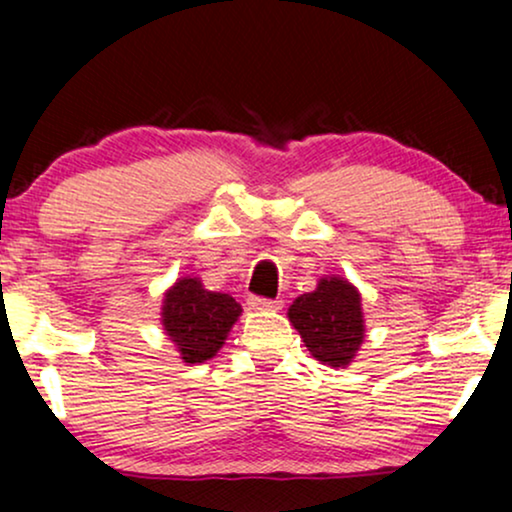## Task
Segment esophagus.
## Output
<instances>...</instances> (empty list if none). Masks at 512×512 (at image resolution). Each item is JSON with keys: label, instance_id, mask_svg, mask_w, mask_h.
I'll return each instance as SVG.
<instances>
[{"label": "esophagus", "instance_id": "esophagus-1", "mask_svg": "<svg viewBox=\"0 0 512 512\" xmlns=\"http://www.w3.org/2000/svg\"><path fill=\"white\" fill-rule=\"evenodd\" d=\"M247 305H249V310H254V312H277V310H282V303H279V300L256 298V296H251L247 300Z\"/></svg>", "mask_w": 512, "mask_h": 512}]
</instances>
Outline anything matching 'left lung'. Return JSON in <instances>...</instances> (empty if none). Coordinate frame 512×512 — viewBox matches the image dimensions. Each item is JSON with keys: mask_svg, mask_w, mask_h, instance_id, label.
I'll return each instance as SVG.
<instances>
[{"mask_svg": "<svg viewBox=\"0 0 512 512\" xmlns=\"http://www.w3.org/2000/svg\"><path fill=\"white\" fill-rule=\"evenodd\" d=\"M286 317L307 352L331 368H347L366 338L361 293L340 275L321 277L317 289L293 300Z\"/></svg>", "mask_w": 512, "mask_h": 512, "instance_id": "1", "label": "left lung"}]
</instances>
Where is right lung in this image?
<instances>
[{
	"mask_svg": "<svg viewBox=\"0 0 512 512\" xmlns=\"http://www.w3.org/2000/svg\"><path fill=\"white\" fill-rule=\"evenodd\" d=\"M240 314L242 307L233 296L209 291L200 277L186 275L165 291L160 324L167 340L177 347L179 359L195 366L214 359Z\"/></svg>",
	"mask_w": 512,
	"mask_h": 512,
	"instance_id": "1",
	"label": "right lung"
}]
</instances>
